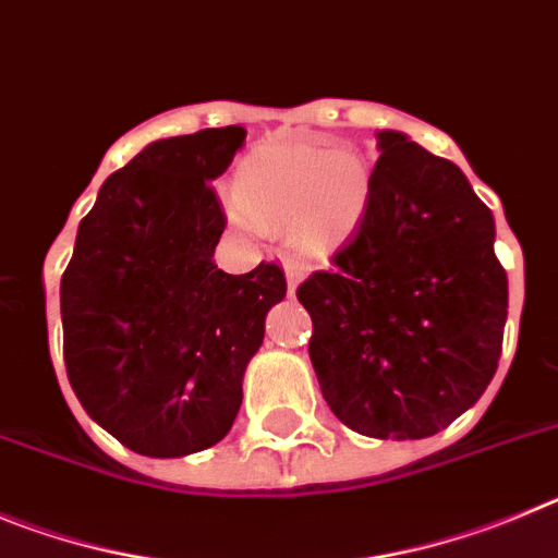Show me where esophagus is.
I'll return each instance as SVG.
<instances>
[{
	"instance_id": "esophagus-1",
	"label": "esophagus",
	"mask_w": 558,
	"mask_h": 558,
	"mask_svg": "<svg viewBox=\"0 0 558 558\" xmlns=\"http://www.w3.org/2000/svg\"><path fill=\"white\" fill-rule=\"evenodd\" d=\"M283 269H286V283H289V294H294V291H298V286H300V280H303L305 267H303V264H294V260H289Z\"/></svg>"
}]
</instances>
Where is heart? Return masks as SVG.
<instances>
[{"mask_svg": "<svg viewBox=\"0 0 558 558\" xmlns=\"http://www.w3.org/2000/svg\"><path fill=\"white\" fill-rule=\"evenodd\" d=\"M369 197L373 172L353 149L272 142L244 160L239 192L225 194L222 205L250 235L289 225L291 247L319 258L359 228Z\"/></svg>", "mask_w": 558, "mask_h": 558, "instance_id": "1", "label": "heart"}]
</instances>
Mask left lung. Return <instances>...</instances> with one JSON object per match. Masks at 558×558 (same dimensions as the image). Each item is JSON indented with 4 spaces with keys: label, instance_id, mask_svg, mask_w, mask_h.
<instances>
[{
    "label": "left lung",
    "instance_id": "obj_1",
    "mask_svg": "<svg viewBox=\"0 0 558 558\" xmlns=\"http://www.w3.org/2000/svg\"><path fill=\"white\" fill-rule=\"evenodd\" d=\"M373 197L328 272L298 289L330 411L373 439H425L473 409L504 348L495 219L456 163L378 133Z\"/></svg>",
    "mask_w": 558,
    "mask_h": 558
}]
</instances>
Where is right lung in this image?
<instances>
[{
	"label": "right lung",
	"mask_w": 558,
	"mask_h": 558,
	"mask_svg": "<svg viewBox=\"0 0 558 558\" xmlns=\"http://www.w3.org/2000/svg\"><path fill=\"white\" fill-rule=\"evenodd\" d=\"M244 135L233 124L147 144L102 183L60 280L69 384L142 456L178 459L228 436L269 308L286 298L275 264L247 275L214 264L225 214L210 180Z\"/></svg>",
	"instance_id": "right-lung-1"
}]
</instances>
